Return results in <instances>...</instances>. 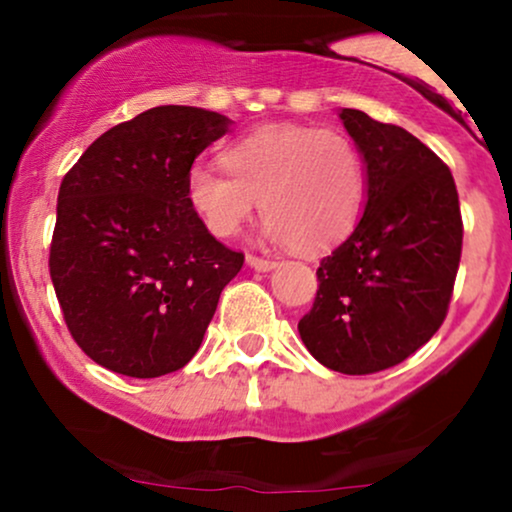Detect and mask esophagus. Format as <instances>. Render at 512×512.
Segmentation results:
<instances>
[{
    "label": "esophagus",
    "mask_w": 512,
    "mask_h": 512,
    "mask_svg": "<svg viewBox=\"0 0 512 512\" xmlns=\"http://www.w3.org/2000/svg\"><path fill=\"white\" fill-rule=\"evenodd\" d=\"M245 262H248V267L255 269V272H272L276 267L274 260H264V257H257V255H248L245 257Z\"/></svg>",
    "instance_id": "obj_1"
}]
</instances>
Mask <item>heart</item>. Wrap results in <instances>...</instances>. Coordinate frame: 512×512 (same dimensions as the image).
<instances>
[{
  "label": "heart",
  "mask_w": 512,
  "mask_h": 512,
  "mask_svg": "<svg viewBox=\"0 0 512 512\" xmlns=\"http://www.w3.org/2000/svg\"><path fill=\"white\" fill-rule=\"evenodd\" d=\"M223 170L192 166L187 199L211 236L231 238L260 202L264 236L322 255L354 231L366 204V163L337 129L264 125L233 142Z\"/></svg>",
  "instance_id": "obj_1"
}]
</instances>
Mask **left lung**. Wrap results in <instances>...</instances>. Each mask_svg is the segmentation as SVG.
<instances>
[{
  "instance_id": "obj_1",
  "label": "left lung",
  "mask_w": 512,
  "mask_h": 512,
  "mask_svg": "<svg viewBox=\"0 0 512 512\" xmlns=\"http://www.w3.org/2000/svg\"><path fill=\"white\" fill-rule=\"evenodd\" d=\"M339 117L366 163V207L317 267L320 289L298 332L322 366L368 375L402 363L443 325L462 216L450 168L414 134L354 108Z\"/></svg>"
}]
</instances>
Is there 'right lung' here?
Segmentation results:
<instances>
[{
	"instance_id": "1",
	"label": "right lung",
	"mask_w": 512,
	"mask_h": 512,
	"mask_svg": "<svg viewBox=\"0 0 512 512\" xmlns=\"http://www.w3.org/2000/svg\"><path fill=\"white\" fill-rule=\"evenodd\" d=\"M226 115L158 105L101 134L64 175L50 276L74 342L98 366L158 378L197 354L243 267L187 199L195 158Z\"/></svg>"
}]
</instances>
